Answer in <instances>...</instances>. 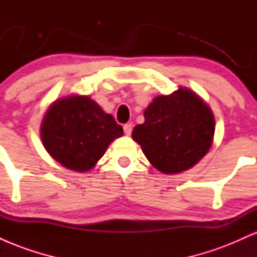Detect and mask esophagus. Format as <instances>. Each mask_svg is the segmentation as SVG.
Instances as JSON below:
<instances>
[{
  "label": "esophagus",
  "instance_id": "obj_1",
  "mask_svg": "<svg viewBox=\"0 0 257 257\" xmlns=\"http://www.w3.org/2000/svg\"><path fill=\"white\" fill-rule=\"evenodd\" d=\"M123 129H124L125 135H131L133 131V124L132 123H126V124H124V126H123Z\"/></svg>",
  "mask_w": 257,
  "mask_h": 257
}]
</instances>
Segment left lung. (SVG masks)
<instances>
[{"label":"left lung","instance_id":"8db88e82","mask_svg":"<svg viewBox=\"0 0 257 257\" xmlns=\"http://www.w3.org/2000/svg\"><path fill=\"white\" fill-rule=\"evenodd\" d=\"M144 117L145 122L135 126L132 138L161 173L170 175L191 169L213 145V111L188 88L156 96Z\"/></svg>","mask_w":257,"mask_h":257}]
</instances>
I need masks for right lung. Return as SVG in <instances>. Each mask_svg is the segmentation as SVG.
Instances as JSON below:
<instances>
[{
	"instance_id": "1",
	"label": "right lung",
	"mask_w": 257,
	"mask_h": 257,
	"mask_svg": "<svg viewBox=\"0 0 257 257\" xmlns=\"http://www.w3.org/2000/svg\"><path fill=\"white\" fill-rule=\"evenodd\" d=\"M122 135V126L88 95L72 94L55 100L41 123L47 152L77 173L93 169L108 145Z\"/></svg>"
}]
</instances>
